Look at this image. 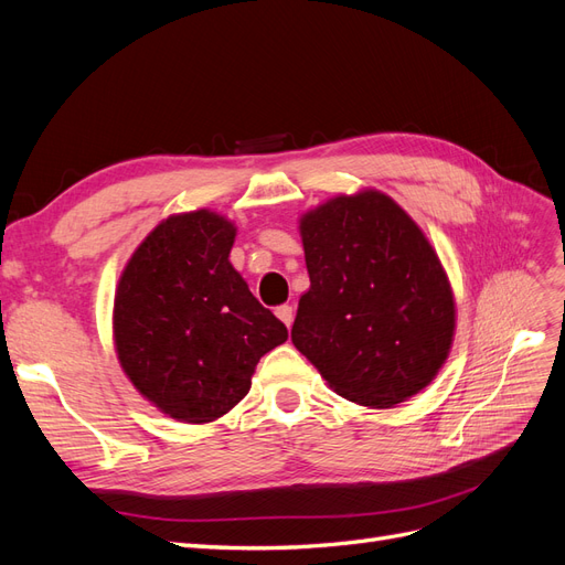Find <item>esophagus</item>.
<instances>
[{"label":"esophagus","instance_id":"34e87169","mask_svg":"<svg viewBox=\"0 0 565 565\" xmlns=\"http://www.w3.org/2000/svg\"><path fill=\"white\" fill-rule=\"evenodd\" d=\"M276 316L287 324V330L292 328V322H295V309L289 303H282V306H278L276 309Z\"/></svg>","mask_w":565,"mask_h":565}]
</instances>
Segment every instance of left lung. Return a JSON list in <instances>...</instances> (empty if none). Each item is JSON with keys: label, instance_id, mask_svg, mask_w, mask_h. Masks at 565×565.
I'll return each mask as SVG.
<instances>
[{"label": "left lung", "instance_id": "left-lung-1", "mask_svg": "<svg viewBox=\"0 0 565 565\" xmlns=\"http://www.w3.org/2000/svg\"><path fill=\"white\" fill-rule=\"evenodd\" d=\"M311 287L295 347L351 403L386 409L446 365L455 295L429 237L377 188L334 195L299 216Z\"/></svg>", "mask_w": 565, "mask_h": 565}]
</instances>
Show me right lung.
<instances>
[{
    "instance_id": "add662e5",
    "label": "right lung",
    "mask_w": 565,
    "mask_h": 565,
    "mask_svg": "<svg viewBox=\"0 0 565 565\" xmlns=\"http://www.w3.org/2000/svg\"><path fill=\"white\" fill-rule=\"evenodd\" d=\"M235 224L212 210L172 214L134 249L113 303L115 353L127 380L162 415L224 417L252 386L259 358L287 328L231 264Z\"/></svg>"
}]
</instances>
